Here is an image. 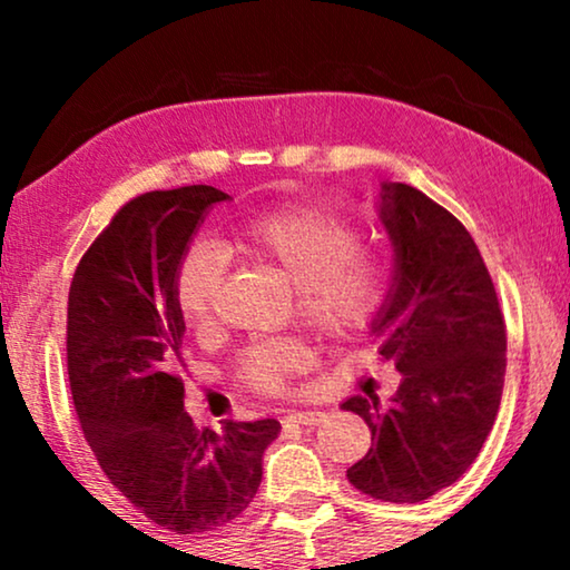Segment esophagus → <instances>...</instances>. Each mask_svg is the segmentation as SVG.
<instances>
[{"mask_svg":"<svg viewBox=\"0 0 570 570\" xmlns=\"http://www.w3.org/2000/svg\"><path fill=\"white\" fill-rule=\"evenodd\" d=\"M324 420V412L318 410H301V412H291L285 417V423H295V425H318Z\"/></svg>","mask_w":570,"mask_h":570,"instance_id":"obj_1","label":"esophagus"}]
</instances>
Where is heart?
<instances>
[{"mask_svg":"<svg viewBox=\"0 0 570 570\" xmlns=\"http://www.w3.org/2000/svg\"><path fill=\"white\" fill-rule=\"evenodd\" d=\"M225 248L248 262L269 264L295 285L306 322L330 340H347L376 322L394 285L386 248L361 244V228L326 205H291L252 215L233 230ZM228 256L199 240L176 264L174 293L184 322L197 334L217 324ZM314 363L301 337L256 340L240 350L236 379L259 394H285Z\"/></svg>","mask_w":570,"mask_h":570,"instance_id":"obj_1","label":"heart"}]
</instances>
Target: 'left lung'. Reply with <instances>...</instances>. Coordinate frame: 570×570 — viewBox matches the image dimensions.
<instances>
[{
	"label": "left lung",
	"instance_id": "obj_1",
	"mask_svg": "<svg viewBox=\"0 0 570 570\" xmlns=\"http://www.w3.org/2000/svg\"><path fill=\"white\" fill-rule=\"evenodd\" d=\"M379 209L394 285L371 332L402 384L386 410L376 394L342 404L371 428L347 480L376 501L420 503L470 470L495 423L505 322L478 244L449 209L407 184L381 186Z\"/></svg>",
	"mask_w": 570,
	"mask_h": 570
}]
</instances>
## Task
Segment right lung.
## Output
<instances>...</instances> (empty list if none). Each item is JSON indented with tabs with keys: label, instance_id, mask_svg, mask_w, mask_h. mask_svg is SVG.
I'll list each match as a JSON object with an SVG mask.
<instances>
[{
	"label": "right lung",
	"instance_id": "obj_1",
	"mask_svg": "<svg viewBox=\"0 0 570 570\" xmlns=\"http://www.w3.org/2000/svg\"><path fill=\"white\" fill-rule=\"evenodd\" d=\"M228 194L178 186L127 202L77 264L67 303V373L100 470L176 534L230 524L254 501L275 417L199 431L184 410L176 264Z\"/></svg>",
	"mask_w": 570,
	"mask_h": 570
}]
</instances>
